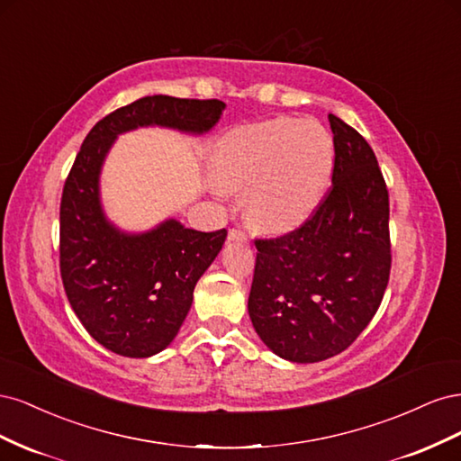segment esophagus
Instances as JSON below:
<instances>
[{
	"label": "esophagus",
	"mask_w": 461,
	"mask_h": 461,
	"mask_svg": "<svg viewBox=\"0 0 461 461\" xmlns=\"http://www.w3.org/2000/svg\"><path fill=\"white\" fill-rule=\"evenodd\" d=\"M229 242H240V244H246L248 242V236L239 230V229H230L229 230Z\"/></svg>",
	"instance_id": "34e87169"
}]
</instances>
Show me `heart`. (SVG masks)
Segmentation results:
<instances>
[{"label":"heart","mask_w":461,"mask_h":461,"mask_svg":"<svg viewBox=\"0 0 461 461\" xmlns=\"http://www.w3.org/2000/svg\"><path fill=\"white\" fill-rule=\"evenodd\" d=\"M213 169L226 190L244 192V215L261 232H285L308 221L323 202L334 171L330 132L313 119L273 117L221 138Z\"/></svg>","instance_id":"1"}]
</instances>
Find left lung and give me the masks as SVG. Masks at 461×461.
Returning a JSON list of instances; mask_svg holds the SVG:
<instances>
[{
	"label": "left lung",
	"mask_w": 461,
	"mask_h": 461,
	"mask_svg": "<svg viewBox=\"0 0 461 461\" xmlns=\"http://www.w3.org/2000/svg\"><path fill=\"white\" fill-rule=\"evenodd\" d=\"M332 186L296 230L256 240L248 313L263 344L294 364L346 350L376 313L390 275L388 190L366 138L329 115Z\"/></svg>",
	"instance_id": "8db88e82"
}]
</instances>
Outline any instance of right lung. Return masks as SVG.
Listing matches in <instances>:
<instances>
[{"mask_svg": "<svg viewBox=\"0 0 461 461\" xmlns=\"http://www.w3.org/2000/svg\"><path fill=\"white\" fill-rule=\"evenodd\" d=\"M225 107L219 100L146 95L95 122L80 146L61 198V278L80 323L111 352L149 357L175 340L194 286L221 252L227 230H194L173 217L144 232L119 229L102 203L107 153L121 134L146 127L202 136Z\"/></svg>", "mask_w": 461, "mask_h": 461, "instance_id": "1", "label": "right lung"}]
</instances>
